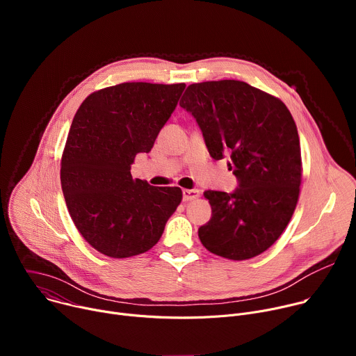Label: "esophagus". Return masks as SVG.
<instances>
[{
    "mask_svg": "<svg viewBox=\"0 0 356 356\" xmlns=\"http://www.w3.org/2000/svg\"><path fill=\"white\" fill-rule=\"evenodd\" d=\"M198 195H200V191L197 188H184L183 190V200L184 201L195 200Z\"/></svg>",
    "mask_w": 356,
    "mask_h": 356,
    "instance_id": "34e87169",
    "label": "esophagus"
}]
</instances>
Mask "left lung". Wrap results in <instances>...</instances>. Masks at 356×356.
I'll list each match as a JSON object with an SVG mask.
<instances>
[{
    "instance_id": "1",
    "label": "left lung",
    "mask_w": 356,
    "mask_h": 356,
    "mask_svg": "<svg viewBox=\"0 0 356 356\" xmlns=\"http://www.w3.org/2000/svg\"><path fill=\"white\" fill-rule=\"evenodd\" d=\"M180 107L197 121L213 159L229 155L232 193L207 190L211 220L198 238L218 257L245 261L270 248L298 200L301 152L296 122L282 101L245 81L194 83Z\"/></svg>"
}]
</instances>
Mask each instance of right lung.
<instances>
[{
	"instance_id": "obj_1",
	"label": "right lung",
	"mask_w": 356,
	"mask_h": 356,
	"mask_svg": "<svg viewBox=\"0 0 356 356\" xmlns=\"http://www.w3.org/2000/svg\"><path fill=\"white\" fill-rule=\"evenodd\" d=\"M186 84L122 83L94 91L77 110L60 163L69 214L83 238L110 258L154 248L181 201L179 187L132 179L131 165L150 152Z\"/></svg>"
}]
</instances>
